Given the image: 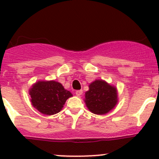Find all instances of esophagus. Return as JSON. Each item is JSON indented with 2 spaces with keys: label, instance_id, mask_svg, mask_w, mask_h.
I'll use <instances>...</instances> for the list:
<instances>
[{
  "label": "esophagus",
  "instance_id": "34e87169",
  "mask_svg": "<svg viewBox=\"0 0 159 159\" xmlns=\"http://www.w3.org/2000/svg\"><path fill=\"white\" fill-rule=\"evenodd\" d=\"M75 94H76L77 96H81V94H83V91L82 90H77V91H75Z\"/></svg>",
  "mask_w": 159,
  "mask_h": 159
}]
</instances>
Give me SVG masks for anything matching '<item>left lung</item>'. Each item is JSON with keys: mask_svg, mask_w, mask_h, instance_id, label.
Wrapping results in <instances>:
<instances>
[{"mask_svg": "<svg viewBox=\"0 0 159 159\" xmlns=\"http://www.w3.org/2000/svg\"><path fill=\"white\" fill-rule=\"evenodd\" d=\"M117 91L102 80H96L89 85L85 93L88 108L96 115H105L113 109L118 102Z\"/></svg>", "mask_w": 159, "mask_h": 159, "instance_id": "obj_1", "label": "left lung"}]
</instances>
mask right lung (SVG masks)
Returning <instances> with one entry per match:
<instances>
[{"label": "right lung", "instance_id": "1", "mask_svg": "<svg viewBox=\"0 0 159 159\" xmlns=\"http://www.w3.org/2000/svg\"><path fill=\"white\" fill-rule=\"evenodd\" d=\"M31 103L36 109L48 115H54L63 108L72 94L54 81H38L30 89Z\"/></svg>", "mask_w": 159, "mask_h": 159}]
</instances>
